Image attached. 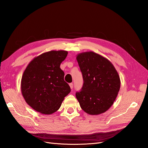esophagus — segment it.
Segmentation results:
<instances>
[{"instance_id":"34e87169","label":"esophagus","mask_w":148,"mask_h":148,"mask_svg":"<svg viewBox=\"0 0 148 148\" xmlns=\"http://www.w3.org/2000/svg\"><path fill=\"white\" fill-rule=\"evenodd\" d=\"M69 85H70V87L71 89H72L73 88V83H70Z\"/></svg>"}]
</instances>
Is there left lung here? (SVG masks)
<instances>
[{"label": "left lung", "mask_w": 148, "mask_h": 148, "mask_svg": "<svg viewBox=\"0 0 148 148\" xmlns=\"http://www.w3.org/2000/svg\"><path fill=\"white\" fill-rule=\"evenodd\" d=\"M77 60L84 81L81 91L76 93L80 107L89 115L105 112L120 90L117 71L108 59L92 51L78 53Z\"/></svg>", "instance_id": "left-lung-1"}]
</instances>
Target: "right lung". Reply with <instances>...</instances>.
<instances>
[{
	"label": "right lung",
	"instance_id": "add662e5",
	"mask_svg": "<svg viewBox=\"0 0 148 148\" xmlns=\"http://www.w3.org/2000/svg\"><path fill=\"white\" fill-rule=\"evenodd\" d=\"M66 51H51L34 57L24 71L21 91L26 102L34 110L49 115L59 109L70 88L64 81L60 64Z\"/></svg>",
	"mask_w": 148,
	"mask_h": 148
}]
</instances>
